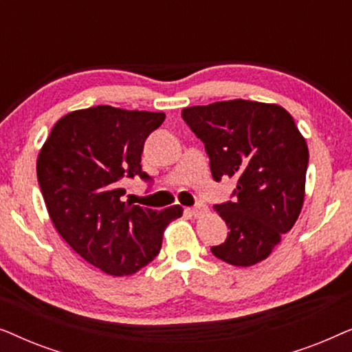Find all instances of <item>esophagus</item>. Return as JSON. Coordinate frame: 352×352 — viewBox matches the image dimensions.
Wrapping results in <instances>:
<instances>
[{
  "label": "esophagus",
  "mask_w": 352,
  "mask_h": 352,
  "mask_svg": "<svg viewBox=\"0 0 352 352\" xmlns=\"http://www.w3.org/2000/svg\"><path fill=\"white\" fill-rule=\"evenodd\" d=\"M187 211H189L192 216H195V218H197V216H200V214L205 213L206 206H205V204H200V201H199V204H195L194 206H192V208H189Z\"/></svg>",
  "instance_id": "1"
}]
</instances>
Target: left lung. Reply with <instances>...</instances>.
<instances>
[{
	"label": "left lung",
	"mask_w": 352,
	"mask_h": 352,
	"mask_svg": "<svg viewBox=\"0 0 352 352\" xmlns=\"http://www.w3.org/2000/svg\"><path fill=\"white\" fill-rule=\"evenodd\" d=\"M182 120L205 144L213 179H237L234 200L214 205L229 234L211 253L232 266L263 261L305 200L309 152L295 120L280 105L243 99L187 107Z\"/></svg>",
	"instance_id": "8db88e82"
}]
</instances>
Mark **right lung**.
<instances>
[{"mask_svg": "<svg viewBox=\"0 0 352 352\" xmlns=\"http://www.w3.org/2000/svg\"><path fill=\"white\" fill-rule=\"evenodd\" d=\"M165 113L96 105L67 113L51 129L36 162L47 213L60 237L94 267L129 276L153 261L179 205L162 211L123 201L128 179L141 177L148 134Z\"/></svg>", "mask_w": 352, "mask_h": 352, "instance_id": "add662e5", "label": "right lung"}]
</instances>
